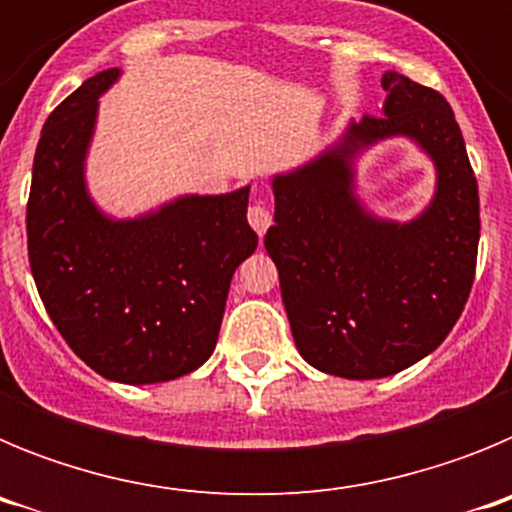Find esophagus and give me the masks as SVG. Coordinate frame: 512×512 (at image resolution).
Segmentation results:
<instances>
[{"label": "esophagus", "instance_id": "esophagus-1", "mask_svg": "<svg viewBox=\"0 0 512 512\" xmlns=\"http://www.w3.org/2000/svg\"><path fill=\"white\" fill-rule=\"evenodd\" d=\"M248 223H251V228L256 230V233L264 235L266 228L271 225L269 207H266L264 202H253V205L248 207Z\"/></svg>", "mask_w": 512, "mask_h": 512}]
</instances>
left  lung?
I'll use <instances>...</instances> for the list:
<instances>
[{"label": "left lung", "mask_w": 512, "mask_h": 512, "mask_svg": "<svg viewBox=\"0 0 512 512\" xmlns=\"http://www.w3.org/2000/svg\"><path fill=\"white\" fill-rule=\"evenodd\" d=\"M382 115L351 122L336 148L274 176L264 246L279 269L297 351L333 377L402 372L443 343L472 292L479 192L449 102L387 71ZM405 134L434 158L437 197L413 224L369 216L353 197L350 158Z\"/></svg>", "instance_id": "obj_1"}]
</instances>
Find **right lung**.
I'll use <instances>...</instances> for the list:
<instances>
[{
    "mask_svg": "<svg viewBox=\"0 0 512 512\" xmlns=\"http://www.w3.org/2000/svg\"><path fill=\"white\" fill-rule=\"evenodd\" d=\"M120 69L99 71L48 115L27 200L35 287L71 351L112 382L184 377L215 351L230 279L256 251L248 187L189 194L135 220L97 210L84 156L97 99Z\"/></svg>",
    "mask_w": 512,
    "mask_h": 512,
    "instance_id": "right-lung-1",
    "label": "right lung"
}]
</instances>
